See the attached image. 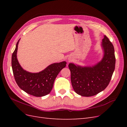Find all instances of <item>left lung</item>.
<instances>
[{"label":"left lung","mask_w":127,"mask_h":127,"mask_svg":"<svg viewBox=\"0 0 127 127\" xmlns=\"http://www.w3.org/2000/svg\"><path fill=\"white\" fill-rule=\"evenodd\" d=\"M104 56L101 61L92 67H81L70 63L71 82L77 94L89 97L105 90L112 78L116 64L114 47L106 35L102 40Z\"/></svg>","instance_id":"1"}]
</instances>
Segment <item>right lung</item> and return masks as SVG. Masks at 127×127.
I'll return each instance as SVG.
<instances>
[{"label": "right lung", "mask_w": 127, "mask_h": 127, "mask_svg": "<svg viewBox=\"0 0 127 127\" xmlns=\"http://www.w3.org/2000/svg\"><path fill=\"white\" fill-rule=\"evenodd\" d=\"M19 41L11 57V66L15 81L22 90L34 96L41 97L49 94L57 75L66 66V62L51 64L39 72L26 71L22 68L17 58Z\"/></svg>", "instance_id": "1"}]
</instances>
